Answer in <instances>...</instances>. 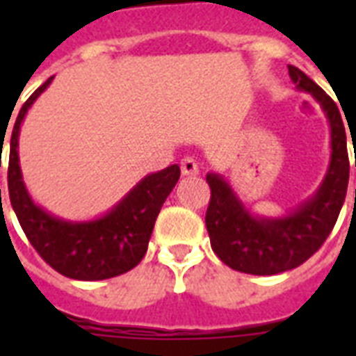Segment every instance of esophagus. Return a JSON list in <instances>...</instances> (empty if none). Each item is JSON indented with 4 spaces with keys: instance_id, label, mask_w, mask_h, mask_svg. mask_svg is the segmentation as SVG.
<instances>
[{
    "instance_id": "obj_1",
    "label": "esophagus",
    "mask_w": 356,
    "mask_h": 356,
    "mask_svg": "<svg viewBox=\"0 0 356 356\" xmlns=\"http://www.w3.org/2000/svg\"><path fill=\"white\" fill-rule=\"evenodd\" d=\"M181 172H183V175H197L200 166H197V162L192 156H184L183 161H181Z\"/></svg>"
}]
</instances>
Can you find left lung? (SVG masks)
<instances>
[{"mask_svg": "<svg viewBox=\"0 0 356 356\" xmlns=\"http://www.w3.org/2000/svg\"><path fill=\"white\" fill-rule=\"evenodd\" d=\"M288 74L299 92L320 105L331 129L329 166L318 190L286 214L259 216L222 173H207L212 195L205 223L212 249L229 268L251 275H275L310 259L331 234L348 192V136L337 103L299 68L288 66Z\"/></svg>", "mask_w": 356, "mask_h": 356, "instance_id": "left-lung-1", "label": "left lung"}]
</instances>
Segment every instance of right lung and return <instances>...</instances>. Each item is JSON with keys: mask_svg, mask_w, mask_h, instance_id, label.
Instances as JSON below:
<instances>
[{"mask_svg": "<svg viewBox=\"0 0 356 356\" xmlns=\"http://www.w3.org/2000/svg\"><path fill=\"white\" fill-rule=\"evenodd\" d=\"M53 77L19 108L8 153V197L31 245L58 273L77 281H103L133 270L144 259L155 220L181 175L177 164L147 173L105 214L92 220H64L35 203L24 183L18 155L19 129L33 103ZM3 140V136H1ZM1 192V190H0Z\"/></svg>", "mask_w": 356, "mask_h": 356, "instance_id": "right-lung-1", "label": "right lung"}]
</instances>
